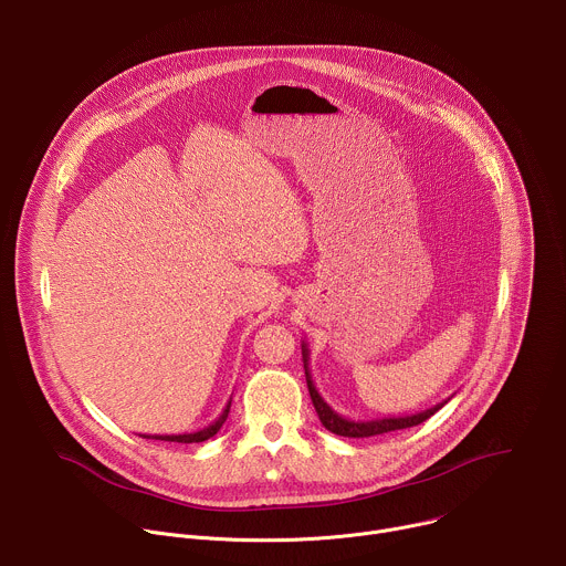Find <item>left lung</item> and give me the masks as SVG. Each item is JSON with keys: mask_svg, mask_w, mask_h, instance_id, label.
I'll list each match as a JSON object with an SVG mask.
<instances>
[{"mask_svg": "<svg viewBox=\"0 0 566 566\" xmlns=\"http://www.w3.org/2000/svg\"><path fill=\"white\" fill-rule=\"evenodd\" d=\"M302 360H304V374H306V385H308V394H311V400H313V408L319 417V423L325 426L329 432L338 434V437H349V439H363V437H376V434H385V432H394V430H406V428H412V426H419L423 421H428L434 412H439L446 402H437V406L428 408V410H421V412H415V415H406V417H382V419H367V421H354V419H347L343 415H338L329 402L319 396V391L315 389V382H313V376H311V369H308V347L306 343L302 340Z\"/></svg>", "mask_w": 566, "mask_h": 566, "instance_id": "1", "label": "left lung"}]
</instances>
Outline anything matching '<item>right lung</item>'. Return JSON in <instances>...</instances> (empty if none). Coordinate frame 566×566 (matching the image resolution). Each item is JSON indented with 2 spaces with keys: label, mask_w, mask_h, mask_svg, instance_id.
Instances as JSON below:
<instances>
[{
  "label": "right lung",
  "mask_w": 566,
  "mask_h": 566,
  "mask_svg": "<svg viewBox=\"0 0 566 566\" xmlns=\"http://www.w3.org/2000/svg\"><path fill=\"white\" fill-rule=\"evenodd\" d=\"M228 412H230V400L226 402L223 412H221L208 428H203V430L188 432V434H154V437L143 434V437H145V439H158V441H177V443H201V441H208L210 437H214V434L221 430V426H223L226 419H228Z\"/></svg>",
  "instance_id": "right-lung-1"
}]
</instances>
